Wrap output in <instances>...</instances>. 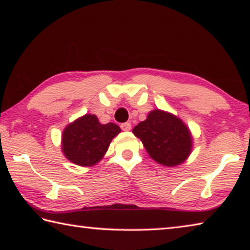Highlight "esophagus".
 Returning a JSON list of instances; mask_svg holds the SVG:
<instances>
[{
  "instance_id": "34e87169",
  "label": "esophagus",
  "mask_w": 250,
  "mask_h": 250,
  "mask_svg": "<svg viewBox=\"0 0 250 250\" xmlns=\"http://www.w3.org/2000/svg\"><path fill=\"white\" fill-rule=\"evenodd\" d=\"M121 129L124 130V131H129V130L131 129V124H129V122H125V124H122V125H121Z\"/></svg>"
}]
</instances>
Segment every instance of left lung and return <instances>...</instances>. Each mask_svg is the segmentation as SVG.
Instances as JSON below:
<instances>
[{
  "label": "left lung",
  "mask_w": 250,
  "mask_h": 250,
  "mask_svg": "<svg viewBox=\"0 0 250 250\" xmlns=\"http://www.w3.org/2000/svg\"><path fill=\"white\" fill-rule=\"evenodd\" d=\"M132 133L141 140L149 156L164 166L181 165L192 152L193 137L188 126L166 111H150L146 120L133 128Z\"/></svg>",
  "instance_id": "8db88e82"
}]
</instances>
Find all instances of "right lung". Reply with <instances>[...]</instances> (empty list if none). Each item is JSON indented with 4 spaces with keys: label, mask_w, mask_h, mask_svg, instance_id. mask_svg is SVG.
I'll return each mask as SVG.
<instances>
[{
    "label": "right lung",
    "mask_w": 250,
    "mask_h": 250,
    "mask_svg": "<svg viewBox=\"0 0 250 250\" xmlns=\"http://www.w3.org/2000/svg\"><path fill=\"white\" fill-rule=\"evenodd\" d=\"M120 126L102 125L95 114L86 113L66 125L62 135V151L75 165L92 167L104 157Z\"/></svg>",
    "instance_id": "add662e5"
}]
</instances>
